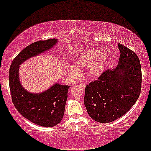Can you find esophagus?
<instances>
[{"label": "esophagus", "mask_w": 151, "mask_h": 151, "mask_svg": "<svg viewBox=\"0 0 151 151\" xmlns=\"http://www.w3.org/2000/svg\"><path fill=\"white\" fill-rule=\"evenodd\" d=\"M79 86H80V87L82 88V89H84L86 86V84L84 82H81V83H79Z\"/></svg>", "instance_id": "34e87169"}]
</instances>
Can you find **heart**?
<instances>
[{
  "label": "heart",
  "instance_id": "obj_1",
  "mask_svg": "<svg viewBox=\"0 0 151 151\" xmlns=\"http://www.w3.org/2000/svg\"><path fill=\"white\" fill-rule=\"evenodd\" d=\"M108 57L105 53L96 49H89L83 52L74 62L73 67H67V72L71 77L77 78L78 71L89 69L88 74L92 79H96L104 72Z\"/></svg>",
  "mask_w": 151,
  "mask_h": 151
}]
</instances>
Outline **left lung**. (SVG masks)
<instances>
[{
  "label": "left lung",
  "mask_w": 151,
  "mask_h": 151,
  "mask_svg": "<svg viewBox=\"0 0 151 151\" xmlns=\"http://www.w3.org/2000/svg\"><path fill=\"white\" fill-rule=\"evenodd\" d=\"M119 65L106 70L86 86L84 103L89 116L101 124L110 123L129 111L139 97L141 67L136 54L119 44Z\"/></svg>",
  "instance_id": "1"
}]
</instances>
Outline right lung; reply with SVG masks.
Segmentation results:
<instances>
[{"label":"right lung","mask_w":151,"mask_h":151,"mask_svg":"<svg viewBox=\"0 0 151 151\" xmlns=\"http://www.w3.org/2000/svg\"><path fill=\"white\" fill-rule=\"evenodd\" d=\"M58 41L54 38L33 42L17 55L10 67L9 86L15 107L27 120L44 127H53L62 121L70 86L55 83L43 92H30L20 83L19 66L28 59L50 50Z\"/></svg>","instance_id":"right-lung-1"}]
</instances>
